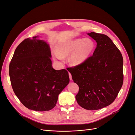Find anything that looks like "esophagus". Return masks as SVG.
<instances>
[{"label":"esophagus","instance_id":"34e87169","mask_svg":"<svg viewBox=\"0 0 135 135\" xmlns=\"http://www.w3.org/2000/svg\"><path fill=\"white\" fill-rule=\"evenodd\" d=\"M69 79H70V80H72V77L71 74H70V73H69Z\"/></svg>","mask_w":135,"mask_h":135}]
</instances>
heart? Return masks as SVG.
<instances>
[{"label":"heart","instance_id":"b5f03b06","mask_svg":"<svg viewBox=\"0 0 135 135\" xmlns=\"http://www.w3.org/2000/svg\"><path fill=\"white\" fill-rule=\"evenodd\" d=\"M94 42L90 39L77 38L61 43L57 50V57L62 59L72 54L69 62L73 65H79L83 63L94 51Z\"/></svg>","mask_w":135,"mask_h":135}]
</instances>
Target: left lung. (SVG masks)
Returning a JSON list of instances; mask_svg holds the SVG:
<instances>
[{"instance_id":"left-lung-1","label":"left lung","mask_w":135,"mask_h":135,"mask_svg":"<svg viewBox=\"0 0 135 135\" xmlns=\"http://www.w3.org/2000/svg\"><path fill=\"white\" fill-rule=\"evenodd\" d=\"M88 34L97 42L93 56L67 70L79 86L75 96L78 103L92 110L107 107L115 100L123 84V59L107 35L95 32Z\"/></svg>"}]
</instances>
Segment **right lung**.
Instances as JSON below:
<instances>
[{
	"instance_id": "add662e5",
	"label": "right lung",
	"mask_w": 135,
	"mask_h": 135,
	"mask_svg": "<svg viewBox=\"0 0 135 135\" xmlns=\"http://www.w3.org/2000/svg\"><path fill=\"white\" fill-rule=\"evenodd\" d=\"M38 37L18 45L9 65L14 93L26 107L39 112L54 108L59 95L69 82L67 70H55L49 44Z\"/></svg>"
}]
</instances>
